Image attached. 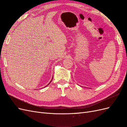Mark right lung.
I'll list each match as a JSON object with an SVG mask.
<instances>
[{"instance_id": "obj_1", "label": "right lung", "mask_w": 127, "mask_h": 127, "mask_svg": "<svg viewBox=\"0 0 127 127\" xmlns=\"http://www.w3.org/2000/svg\"><path fill=\"white\" fill-rule=\"evenodd\" d=\"M52 79H51V81H52ZM51 82H50V83H51ZM49 84H50V83H49ZM49 84H48V85H49Z\"/></svg>"}]
</instances>
